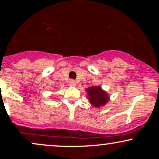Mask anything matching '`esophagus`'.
I'll list each match as a JSON object with an SVG mask.
<instances>
[{"instance_id": "obj_1", "label": "esophagus", "mask_w": 159, "mask_h": 159, "mask_svg": "<svg viewBox=\"0 0 159 159\" xmlns=\"http://www.w3.org/2000/svg\"><path fill=\"white\" fill-rule=\"evenodd\" d=\"M69 85L72 86V87H75L76 85V81H74V80H70L69 81Z\"/></svg>"}]
</instances>
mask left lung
I'll return each instance as SVG.
<instances>
[{"label":"left lung","instance_id":"left-lung-1","mask_svg":"<svg viewBox=\"0 0 159 159\" xmlns=\"http://www.w3.org/2000/svg\"><path fill=\"white\" fill-rule=\"evenodd\" d=\"M87 98L95 107L105 106L110 100V96L100 86H93L86 89Z\"/></svg>","mask_w":159,"mask_h":159}]
</instances>
